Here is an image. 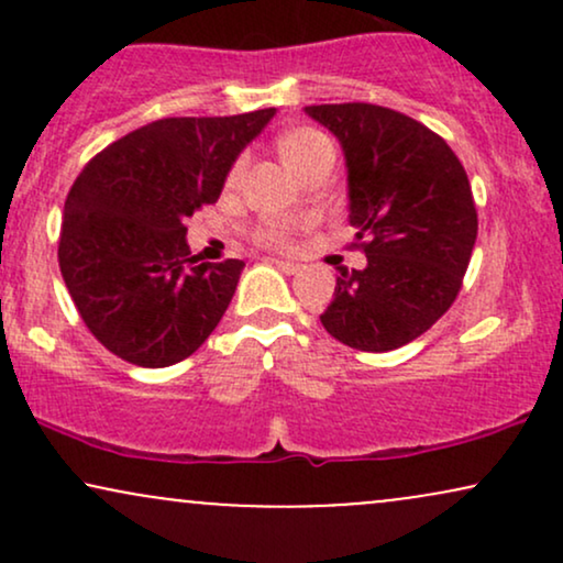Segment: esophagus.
Listing matches in <instances>:
<instances>
[{
    "mask_svg": "<svg viewBox=\"0 0 563 563\" xmlns=\"http://www.w3.org/2000/svg\"><path fill=\"white\" fill-rule=\"evenodd\" d=\"M273 264L277 269H283L286 275H296L301 269L299 262H288V260H273Z\"/></svg>",
    "mask_w": 563,
    "mask_h": 563,
    "instance_id": "34e87169",
    "label": "esophagus"
}]
</instances>
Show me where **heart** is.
I'll use <instances>...</instances> for the list:
<instances>
[{
    "label": "heart",
    "mask_w": 563,
    "mask_h": 563,
    "mask_svg": "<svg viewBox=\"0 0 563 563\" xmlns=\"http://www.w3.org/2000/svg\"><path fill=\"white\" fill-rule=\"evenodd\" d=\"M325 147H331V140H328L325 134L318 132V129L301 126V129H294V132H288L286 137L280 140V156L290 169H299L303 161H309L314 153L325 151ZM241 172H243V161H238V164L232 166L230 179H238V174ZM301 228H303L301 222H269L256 232V238H260V243L264 245H288L290 238H294Z\"/></svg>",
    "instance_id": "heart-1"
}]
</instances>
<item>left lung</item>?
I'll return each mask as SVG.
<instances>
[{"instance_id":"obj_1","label":"left lung","mask_w":563,"mask_h":563,"mask_svg":"<svg viewBox=\"0 0 563 563\" xmlns=\"http://www.w3.org/2000/svg\"><path fill=\"white\" fill-rule=\"evenodd\" d=\"M344 147L349 224L363 269L341 267L320 322L341 344L391 352L455 301L476 243L466 169L439 134L371 102L307 106Z\"/></svg>"}]
</instances>
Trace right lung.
Returning a JSON list of instances; mask_svg holds the SVG:
<instances>
[{"mask_svg":"<svg viewBox=\"0 0 563 563\" xmlns=\"http://www.w3.org/2000/svg\"><path fill=\"white\" fill-rule=\"evenodd\" d=\"M273 115L264 108L153 121L76 177L57 260L84 325L115 357L174 365L219 325L245 264L198 262L185 222L217 203L235 158Z\"/></svg>","mask_w":563,"mask_h":563,"instance_id":"add662e5","label":"right lung"}]
</instances>
